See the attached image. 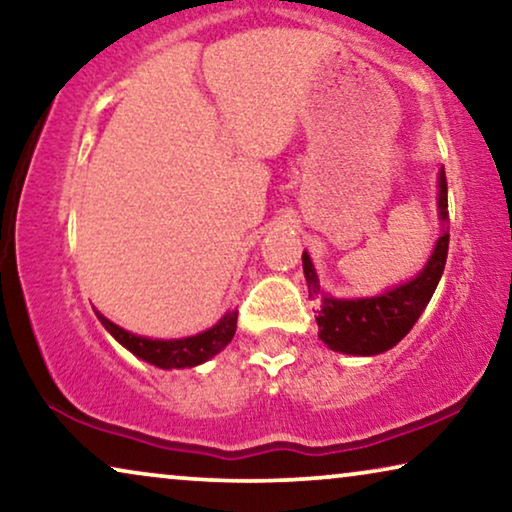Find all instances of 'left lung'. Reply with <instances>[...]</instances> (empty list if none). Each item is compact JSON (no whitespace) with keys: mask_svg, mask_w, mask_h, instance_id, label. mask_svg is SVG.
I'll return each instance as SVG.
<instances>
[{"mask_svg":"<svg viewBox=\"0 0 512 512\" xmlns=\"http://www.w3.org/2000/svg\"><path fill=\"white\" fill-rule=\"evenodd\" d=\"M438 216L443 221V233H440L433 254L422 272L410 282L396 289L384 291L375 298H356L342 300L331 298L319 289L317 272L307 256L303 254V270L307 279V291L310 296H321V310L317 314L319 338L326 342L328 349L354 356H375L398 345L410 328L422 317L424 307L436 291L443 277L447 247H450V233H447V179L445 170L438 177Z\"/></svg>","mask_w":512,"mask_h":512,"instance_id":"obj_1","label":"left lung"}]
</instances>
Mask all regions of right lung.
I'll list each match as a JSON object with an SVG mask.
<instances>
[{
    "label": "right lung",
    "instance_id": "1",
    "mask_svg": "<svg viewBox=\"0 0 512 512\" xmlns=\"http://www.w3.org/2000/svg\"><path fill=\"white\" fill-rule=\"evenodd\" d=\"M97 319L102 321V326L121 342L125 349H130L132 354L144 359L146 363L158 368H193L198 363H205L212 359L214 354H219L223 347L233 340L235 328H237V312H226L219 319V324H214L209 331L191 335V338L181 340H153L144 338V335H135L125 328L116 326L114 321L102 317L97 312Z\"/></svg>",
    "mask_w": 512,
    "mask_h": 512
}]
</instances>
